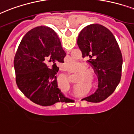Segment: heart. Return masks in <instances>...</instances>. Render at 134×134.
<instances>
[{
  "mask_svg": "<svg viewBox=\"0 0 134 134\" xmlns=\"http://www.w3.org/2000/svg\"><path fill=\"white\" fill-rule=\"evenodd\" d=\"M75 61L71 60L69 61L68 64L70 66H73L75 65ZM87 68V65L85 63H79L76 67V71H80L78 74V82H85V81H88V82H93L95 79V75L91 69H86Z\"/></svg>",
  "mask_w": 134,
  "mask_h": 134,
  "instance_id": "1",
  "label": "heart"
}]
</instances>
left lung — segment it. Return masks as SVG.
<instances>
[{"instance_id": "obj_1", "label": "left lung", "mask_w": 134, "mask_h": 134, "mask_svg": "<svg viewBox=\"0 0 134 134\" xmlns=\"http://www.w3.org/2000/svg\"><path fill=\"white\" fill-rule=\"evenodd\" d=\"M77 44L98 79L96 91L82 100L101 102L115 91L121 79L123 60L119 45L108 29L98 24L88 25L81 31Z\"/></svg>"}]
</instances>
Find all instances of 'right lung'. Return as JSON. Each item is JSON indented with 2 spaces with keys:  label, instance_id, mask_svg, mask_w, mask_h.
<instances>
[{
  "label": "right lung",
  "instance_id": "obj_1",
  "mask_svg": "<svg viewBox=\"0 0 134 134\" xmlns=\"http://www.w3.org/2000/svg\"><path fill=\"white\" fill-rule=\"evenodd\" d=\"M65 55L60 38L50 27L37 26L25 34L15 54L14 67L17 86L26 98L42 106L70 100L58 88L56 76V63H63Z\"/></svg>",
  "mask_w": 134,
  "mask_h": 134
}]
</instances>
